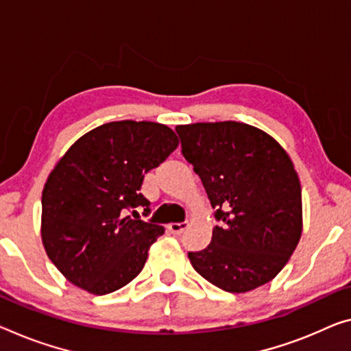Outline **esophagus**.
<instances>
[{
	"mask_svg": "<svg viewBox=\"0 0 351 351\" xmlns=\"http://www.w3.org/2000/svg\"><path fill=\"white\" fill-rule=\"evenodd\" d=\"M188 228V223H171L168 224V229L171 234L174 235H180L183 234V230H185Z\"/></svg>",
	"mask_w": 351,
	"mask_h": 351,
	"instance_id": "34e87169",
	"label": "esophagus"
}]
</instances>
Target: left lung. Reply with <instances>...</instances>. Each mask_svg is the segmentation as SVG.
I'll return each instance as SVG.
<instances>
[{
    "mask_svg": "<svg viewBox=\"0 0 351 351\" xmlns=\"http://www.w3.org/2000/svg\"><path fill=\"white\" fill-rule=\"evenodd\" d=\"M176 132L219 221L206 250L188 252L193 268L230 293L269 282L303 232L292 160L276 139L243 122H197Z\"/></svg>",
    "mask_w": 351,
    "mask_h": 351,
    "instance_id": "left-lung-1",
    "label": "left lung"
}]
</instances>
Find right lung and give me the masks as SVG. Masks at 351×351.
<instances>
[{
    "label": "right lung",
    "mask_w": 351,
    "mask_h": 351,
    "mask_svg": "<svg viewBox=\"0 0 351 351\" xmlns=\"http://www.w3.org/2000/svg\"><path fill=\"white\" fill-rule=\"evenodd\" d=\"M177 145L169 127L145 121L104 123L70 145L45 182L40 228L47 256L67 281L106 295L141 273L165 229L127 212L150 213L139 193L144 174Z\"/></svg>",
    "instance_id": "obj_1"
}]
</instances>
